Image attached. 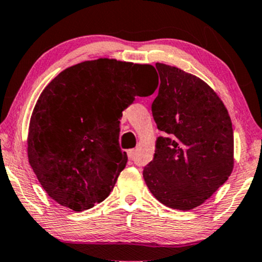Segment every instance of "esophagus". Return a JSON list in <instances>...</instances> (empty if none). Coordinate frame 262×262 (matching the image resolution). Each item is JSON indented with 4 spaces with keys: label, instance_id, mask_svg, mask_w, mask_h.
<instances>
[{
    "label": "esophagus",
    "instance_id": "1",
    "mask_svg": "<svg viewBox=\"0 0 262 262\" xmlns=\"http://www.w3.org/2000/svg\"><path fill=\"white\" fill-rule=\"evenodd\" d=\"M135 152H136L135 149H128V150H127V156H128V158H129L130 160L134 159V157H135Z\"/></svg>",
    "mask_w": 262,
    "mask_h": 262
}]
</instances>
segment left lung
Here are the masks:
<instances>
[{"instance_id": "left-lung-1", "label": "left lung", "mask_w": 262, "mask_h": 262, "mask_svg": "<svg viewBox=\"0 0 262 262\" xmlns=\"http://www.w3.org/2000/svg\"><path fill=\"white\" fill-rule=\"evenodd\" d=\"M159 94L152 104L158 129L154 158L143 168L146 185L171 209H194L229 178L234 134L229 113L203 79L157 62Z\"/></svg>"}]
</instances>
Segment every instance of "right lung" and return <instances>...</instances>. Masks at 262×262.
Instances as JSON below:
<instances>
[{"label": "right lung", "mask_w": 262, "mask_h": 262, "mask_svg": "<svg viewBox=\"0 0 262 262\" xmlns=\"http://www.w3.org/2000/svg\"><path fill=\"white\" fill-rule=\"evenodd\" d=\"M154 68L99 58L65 69L39 96L29 121V165L47 194L73 210L93 208L126 167L119 146L122 112L152 95Z\"/></svg>", "instance_id": "right-lung-1"}]
</instances>
